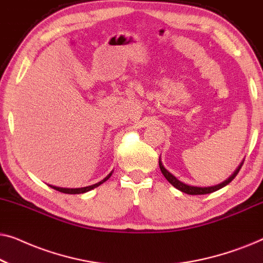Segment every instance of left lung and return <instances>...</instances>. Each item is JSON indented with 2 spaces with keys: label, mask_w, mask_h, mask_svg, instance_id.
<instances>
[{
  "label": "left lung",
  "mask_w": 263,
  "mask_h": 263,
  "mask_svg": "<svg viewBox=\"0 0 263 263\" xmlns=\"http://www.w3.org/2000/svg\"><path fill=\"white\" fill-rule=\"evenodd\" d=\"M242 165H243V161L239 164V166L236 168L235 172H233V174L230 176L229 178H226L224 182L219 183V184L211 185V186H195V185L185 184V183H183V182L179 181L178 178H176L175 176L172 175L170 171H167L166 168L164 167V165H163V163H161V160H160V158H159V167H160L161 174L164 175V177L166 178L167 181H168V183H171V184L174 185L176 189L181 190L182 193L189 194V195H204V194H211V193H213V192H217V190H219V189L224 188L225 185H228L229 183L231 182L232 179L236 177L237 174H238L239 170H240V167H242Z\"/></svg>",
  "instance_id": "1"
}]
</instances>
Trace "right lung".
Here are the masks:
<instances>
[{
  "label": "right lung",
  "instance_id": "right-lung-1",
  "mask_svg": "<svg viewBox=\"0 0 263 263\" xmlns=\"http://www.w3.org/2000/svg\"><path fill=\"white\" fill-rule=\"evenodd\" d=\"M111 175H112V171H111L110 174L107 175L105 178L102 179V181H100V182L96 183V184L88 185V186H84V188H61V186H55V185H49V186H51L52 189L59 190V192H61V193H64V194H84V193H87V192H89V190H92V189L97 188V186H99L100 184H103L104 182L107 181V179H109V178L111 177Z\"/></svg>",
  "mask_w": 263,
  "mask_h": 263
}]
</instances>
